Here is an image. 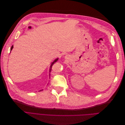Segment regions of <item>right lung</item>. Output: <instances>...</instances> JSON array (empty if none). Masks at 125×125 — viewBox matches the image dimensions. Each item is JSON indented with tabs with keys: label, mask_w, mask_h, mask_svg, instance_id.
<instances>
[{
	"label": "right lung",
	"mask_w": 125,
	"mask_h": 125,
	"mask_svg": "<svg viewBox=\"0 0 125 125\" xmlns=\"http://www.w3.org/2000/svg\"><path fill=\"white\" fill-rule=\"evenodd\" d=\"M28 28H29V29H31V26H28ZM13 45L11 46V48H10V51L13 49ZM58 58H56V59H55V60L53 61L52 63H51V66H50V71H49V72H51V68H52V66H53V64H54L55 62H56L57 61H58ZM49 75H50V74H49Z\"/></svg>",
	"instance_id": "right-lung-1"
}]
</instances>
